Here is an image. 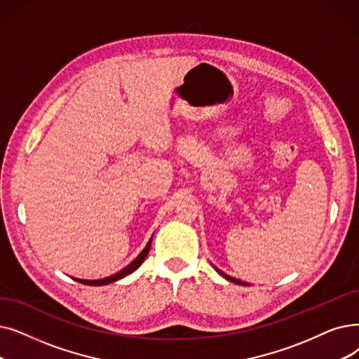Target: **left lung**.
<instances>
[{
    "mask_svg": "<svg viewBox=\"0 0 359 359\" xmlns=\"http://www.w3.org/2000/svg\"><path fill=\"white\" fill-rule=\"evenodd\" d=\"M215 269V271L220 274V276H223L226 280H229V282H231V283H236V285H242V286H249L248 283H245V282H242V280H239V278H235V277H230V276H227L226 273H223L222 270H218L217 267H214Z\"/></svg>",
    "mask_w": 359,
    "mask_h": 359,
    "instance_id": "left-lung-1",
    "label": "left lung"
}]
</instances>
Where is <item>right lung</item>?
<instances>
[{"mask_svg": "<svg viewBox=\"0 0 359 359\" xmlns=\"http://www.w3.org/2000/svg\"><path fill=\"white\" fill-rule=\"evenodd\" d=\"M151 242H152V238L149 239V242L147 243V246L142 249V252L139 254V255L129 264V266H126L123 270H120L118 273H116V274H113V276H110V277L100 278V280H85V278H74V277H73V278L76 280V282H79V283H82V285H88V286H102V285H108V283H114V282H117V280H120V278H123V277H126V276L132 274L136 269L141 267V264L145 261V258H147V255H148V252H149Z\"/></svg>", "mask_w": 359, "mask_h": 359, "instance_id": "right-lung-1", "label": "right lung"}]
</instances>
